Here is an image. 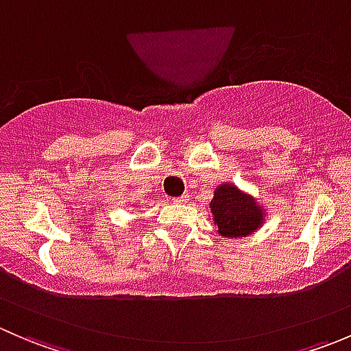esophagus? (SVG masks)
<instances>
[{
	"instance_id": "obj_1",
	"label": "esophagus",
	"mask_w": 351,
	"mask_h": 351,
	"mask_svg": "<svg viewBox=\"0 0 351 351\" xmlns=\"http://www.w3.org/2000/svg\"><path fill=\"white\" fill-rule=\"evenodd\" d=\"M173 200H175L176 204H185V202H189V200H190V195H189V193H183V195H180V197L173 198Z\"/></svg>"
}]
</instances>
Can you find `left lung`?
Here are the masks:
<instances>
[{"label":"left lung","instance_id":"left-lung-1","mask_svg":"<svg viewBox=\"0 0 351 351\" xmlns=\"http://www.w3.org/2000/svg\"><path fill=\"white\" fill-rule=\"evenodd\" d=\"M210 208L219 234L228 238L251 234L263 221V210L254 198L241 193L232 185H221L215 190Z\"/></svg>","mask_w":351,"mask_h":351}]
</instances>
